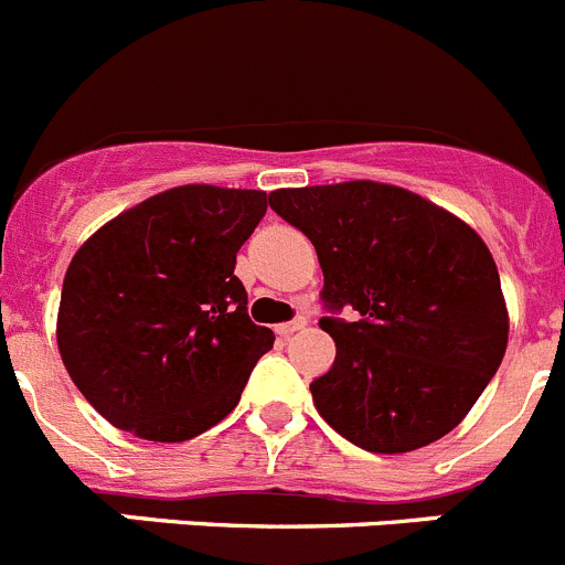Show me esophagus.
Here are the masks:
<instances>
[{
    "label": "esophagus",
    "instance_id": "esophagus-1",
    "mask_svg": "<svg viewBox=\"0 0 565 565\" xmlns=\"http://www.w3.org/2000/svg\"><path fill=\"white\" fill-rule=\"evenodd\" d=\"M305 319L299 317V319H294V322H282V324H277V328H274V333L279 335V339H288V335H294L297 333V330H302L305 328Z\"/></svg>",
    "mask_w": 565,
    "mask_h": 565
}]
</instances>
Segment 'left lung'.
<instances>
[{"instance_id": "obj_1", "label": "left lung", "mask_w": 565, "mask_h": 565, "mask_svg": "<svg viewBox=\"0 0 565 565\" xmlns=\"http://www.w3.org/2000/svg\"><path fill=\"white\" fill-rule=\"evenodd\" d=\"M324 274L335 361L310 384L328 426L372 454H406L457 428L507 350L510 317L490 248L412 190L341 181L274 190ZM341 309L354 317L339 320Z\"/></svg>"}]
</instances>
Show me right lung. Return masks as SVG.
I'll return each mask as SVG.
<instances>
[{
    "label": "right lung",
    "mask_w": 565,
    "mask_h": 565,
    "mask_svg": "<svg viewBox=\"0 0 565 565\" xmlns=\"http://www.w3.org/2000/svg\"><path fill=\"white\" fill-rule=\"evenodd\" d=\"M263 190L184 184L145 199L83 243L66 268L58 350L111 426L184 443L241 401L274 333L246 313L237 248L266 215Z\"/></svg>",
    "instance_id": "obj_1"
}]
</instances>
